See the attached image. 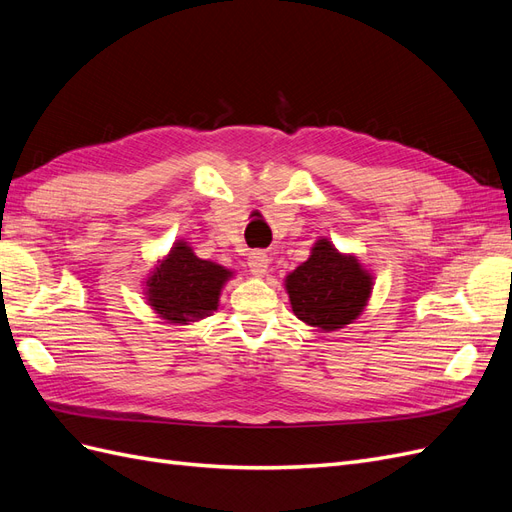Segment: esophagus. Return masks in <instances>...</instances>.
I'll return each instance as SVG.
<instances>
[{"instance_id":"34e87169","label":"esophagus","mask_w":512,"mask_h":512,"mask_svg":"<svg viewBox=\"0 0 512 512\" xmlns=\"http://www.w3.org/2000/svg\"><path fill=\"white\" fill-rule=\"evenodd\" d=\"M247 267H250L254 275H265L269 269V256L265 252L256 250L250 254V258H247Z\"/></svg>"}]
</instances>
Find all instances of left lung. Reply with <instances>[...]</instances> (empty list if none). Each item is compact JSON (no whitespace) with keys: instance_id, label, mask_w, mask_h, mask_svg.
<instances>
[{"instance_id":"left-lung-1","label":"left lung","mask_w":512,"mask_h":512,"mask_svg":"<svg viewBox=\"0 0 512 512\" xmlns=\"http://www.w3.org/2000/svg\"><path fill=\"white\" fill-rule=\"evenodd\" d=\"M292 312L322 331H335L363 312L371 292V275L354 256L339 254L320 239L301 267L286 277Z\"/></svg>"}]
</instances>
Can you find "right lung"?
Listing matches in <instances>:
<instances>
[{"mask_svg":"<svg viewBox=\"0 0 512 512\" xmlns=\"http://www.w3.org/2000/svg\"><path fill=\"white\" fill-rule=\"evenodd\" d=\"M232 273L198 258L183 241L175 243L147 280V301L160 318L188 324L218 309L220 290Z\"/></svg>","mask_w":512,"mask_h":512,"instance_id":"1","label":"right lung"}]
</instances>
